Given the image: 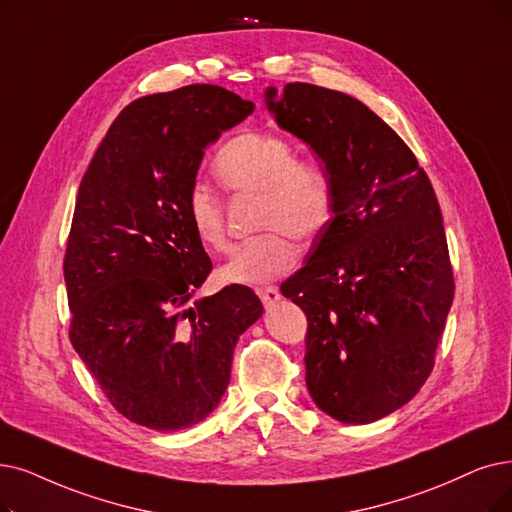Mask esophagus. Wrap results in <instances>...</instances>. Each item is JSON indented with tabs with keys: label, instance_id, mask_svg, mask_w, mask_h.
Masks as SVG:
<instances>
[{
	"label": "esophagus",
	"instance_id": "1",
	"mask_svg": "<svg viewBox=\"0 0 512 512\" xmlns=\"http://www.w3.org/2000/svg\"><path fill=\"white\" fill-rule=\"evenodd\" d=\"M256 292H258V296H260L264 306H273L275 302L281 300V294H279V290L275 288V285H269V288H258Z\"/></svg>",
	"mask_w": 512,
	"mask_h": 512
}]
</instances>
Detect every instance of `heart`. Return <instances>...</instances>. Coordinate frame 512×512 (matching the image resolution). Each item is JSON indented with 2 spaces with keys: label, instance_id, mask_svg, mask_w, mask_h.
<instances>
[{
  "label": "heart",
  "instance_id": "b5f03b06",
  "mask_svg": "<svg viewBox=\"0 0 512 512\" xmlns=\"http://www.w3.org/2000/svg\"><path fill=\"white\" fill-rule=\"evenodd\" d=\"M214 172L227 189L260 195L258 229L264 231L241 243L229 262L222 264L218 271L222 283L258 285L279 277L296 262V248L288 235L311 241L332 218L330 178L321 168L300 163L290 142L279 136L243 132L231 138L216 153ZM187 218L208 250H227L222 203L201 182L187 195Z\"/></svg>",
  "mask_w": 512,
  "mask_h": 512
}]
</instances>
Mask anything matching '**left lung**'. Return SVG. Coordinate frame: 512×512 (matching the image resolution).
<instances>
[{"label":"left lung","mask_w":512,"mask_h":512,"mask_svg":"<svg viewBox=\"0 0 512 512\" xmlns=\"http://www.w3.org/2000/svg\"><path fill=\"white\" fill-rule=\"evenodd\" d=\"M264 102L334 191L306 264L281 283L309 319L306 388L338 422H376L420 391L452 309L439 201L410 147L357 98L296 81Z\"/></svg>","instance_id":"left-lung-1"}]
</instances>
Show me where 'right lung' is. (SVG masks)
<instances>
[{"mask_svg": "<svg viewBox=\"0 0 512 512\" xmlns=\"http://www.w3.org/2000/svg\"><path fill=\"white\" fill-rule=\"evenodd\" d=\"M252 111L208 84L136 98L77 191L65 254L71 344L115 410L159 433L216 410L235 344L264 311L245 285L195 298L212 260L187 218L203 153Z\"/></svg>", "mask_w": 512, "mask_h": 512, "instance_id": "1", "label": "right lung"}]
</instances>
